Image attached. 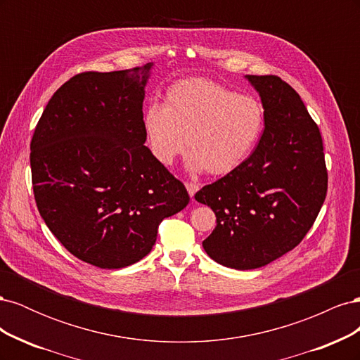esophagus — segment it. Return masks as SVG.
Masks as SVG:
<instances>
[{
  "label": "esophagus",
  "instance_id": "1",
  "mask_svg": "<svg viewBox=\"0 0 360 360\" xmlns=\"http://www.w3.org/2000/svg\"><path fill=\"white\" fill-rule=\"evenodd\" d=\"M186 189H188V193H189V197L193 200V197H195V193L198 192V189H200V186L197 183H186Z\"/></svg>",
  "mask_w": 360,
  "mask_h": 360
}]
</instances>
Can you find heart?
Here are the masks:
<instances>
[{
	"label": "heart",
	"mask_w": 360,
	"mask_h": 360,
	"mask_svg": "<svg viewBox=\"0 0 360 360\" xmlns=\"http://www.w3.org/2000/svg\"><path fill=\"white\" fill-rule=\"evenodd\" d=\"M143 129L150 153L162 167H171L188 144L192 171L225 176L252 153L264 129V110L252 96L189 78L169 86L163 105L147 108Z\"/></svg>",
	"instance_id": "b5f03b06"
}]
</instances>
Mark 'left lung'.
<instances>
[{
    "mask_svg": "<svg viewBox=\"0 0 360 360\" xmlns=\"http://www.w3.org/2000/svg\"><path fill=\"white\" fill-rule=\"evenodd\" d=\"M245 78L264 108V132L240 167L195 193L216 214L202 242L225 267H263L296 248L328 192L319 126L291 85L275 75Z\"/></svg>",
    "mask_w": 360,
    "mask_h": 360,
    "instance_id": "8db88e82",
    "label": "left lung"
}]
</instances>
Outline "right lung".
Masks as SVG:
<instances>
[{
    "label": "right lung",
    "instance_id": "add662e5",
    "mask_svg": "<svg viewBox=\"0 0 360 360\" xmlns=\"http://www.w3.org/2000/svg\"><path fill=\"white\" fill-rule=\"evenodd\" d=\"M153 63L75 75L53 93L31 139L37 209L72 255L101 269L143 259L159 224L189 195L144 146Z\"/></svg>",
    "mask_w": 360,
    "mask_h": 360
}]
</instances>
